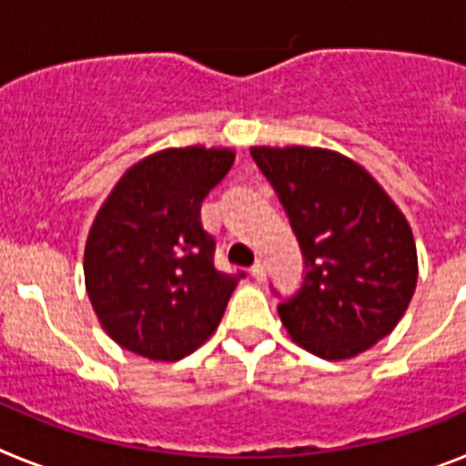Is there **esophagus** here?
Wrapping results in <instances>:
<instances>
[{"mask_svg":"<svg viewBox=\"0 0 466 466\" xmlns=\"http://www.w3.org/2000/svg\"><path fill=\"white\" fill-rule=\"evenodd\" d=\"M252 278L257 279V282H263V279H266V268H263L261 261H257L252 266Z\"/></svg>","mask_w":466,"mask_h":466,"instance_id":"1","label":"esophagus"}]
</instances>
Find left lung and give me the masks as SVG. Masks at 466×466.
Wrapping results in <instances>:
<instances>
[{
	"mask_svg": "<svg viewBox=\"0 0 466 466\" xmlns=\"http://www.w3.org/2000/svg\"><path fill=\"white\" fill-rule=\"evenodd\" d=\"M306 258V278L278 312L294 343L352 360L392 333L413 299V230L385 188L348 156L319 147H252Z\"/></svg>",
	"mask_w": 466,
	"mask_h": 466,
	"instance_id": "1",
	"label": "left lung"
}]
</instances>
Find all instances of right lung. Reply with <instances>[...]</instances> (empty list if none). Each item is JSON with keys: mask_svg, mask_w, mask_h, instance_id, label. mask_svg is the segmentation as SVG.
Segmentation results:
<instances>
[{"mask_svg": "<svg viewBox=\"0 0 466 466\" xmlns=\"http://www.w3.org/2000/svg\"><path fill=\"white\" fill-rule=\"evenodd\" d=\"M233 160V149L200 144L156 151L123 172L95 214L84 252L86 291L121 348L177 361L219 327L242 275L214 268V238L200 224V205Z\"/></svg>", "mask_w": 466, "mask_h": 466, "instance_id": "right-lung-1", "label": "right lung"}]
</instances>
